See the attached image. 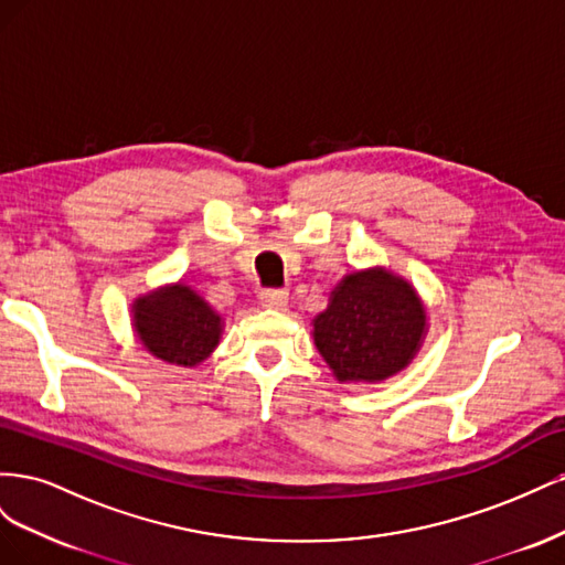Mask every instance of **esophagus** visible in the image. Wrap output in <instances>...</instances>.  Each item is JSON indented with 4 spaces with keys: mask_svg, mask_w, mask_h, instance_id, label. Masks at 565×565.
I'll use <instances>...</instances> for the list:
<instances>
[{
    "mask_svg": "<svg viewBox=\"0 0 565 565\" xmlns=\"http://www.w3.org/2000/svg\"><path fill=\"white\" fill-rule=\"evenodd\" d=\"M259 301H262L264 309L285 311L287 303H289V295L285 292V289H264V292L259 295Z\"/></svg>",
    "mask_w": 565,
    "mask_h": 565,
    "instance_id": "esophagus-1",
    "label": "esophagus"
}]
</instances>
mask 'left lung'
I'll return each mask as SVG.
<instances>
[{
  "mask_svg": "<svg viewBox=\"0 0 565 565\" xmlns=\"http://www.w3.org/2000/svg\"><path fill=\"white\" fill-rule=\"evenodd\" d=\"M429 313L413 282L386 266L347 273L311 320L322 361L341 384H380L419 353Z\"/></svg>",
  "mask_w": 565,
  "mask_h": 565,
  "instance_id": "8db88e82",
  "label": "left lung"
}]
</instances>
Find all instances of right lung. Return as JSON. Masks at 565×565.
Wrapping results in <instances>:
<instances>
[{
  "label": "right lung",
  "instance_id": "obj_1",
  "mask_svg": "<svg viewBox=\"0 0 565 565\" xmlns=\"http://www.w3.org/2000/svg\"><path fill=\"white\" fill-rule=\"evenodd\" d=\"M131 328L156 361L195 367L207 361L224 334V318L188 282L152 287L131 301Z\"/></svg>",
  "mask_w": 565,
  "mask_h": 565
}]
</instances>
